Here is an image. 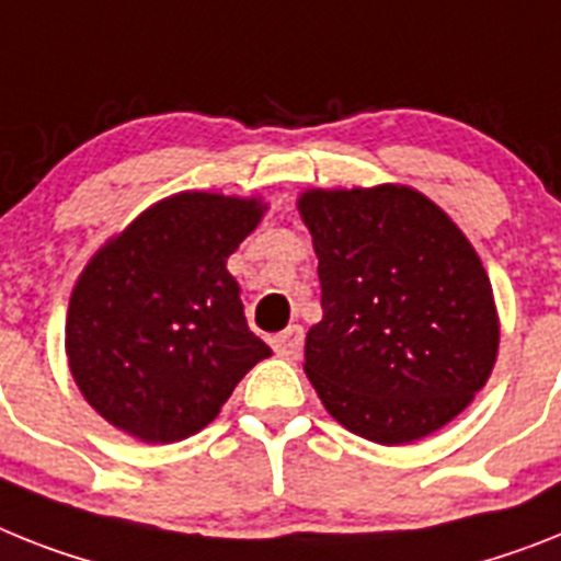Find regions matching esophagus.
<instances>
[{"label": "esophagus", "instance_id": "1", "mask_svg": "<svg viewBox=\"0 0 561 561\" xmlns=\"http://www.w3.org/2000/svg\"><path fill=\"white\" fill-rule=\"evenodd\" d=\"M272 346H275V353L280 355V358H298L300 350H304V327H300V323L286 327L280 335L272 337Z\"/></svg>", "mask_w": 561, "mask_h": 561}]
</instances>
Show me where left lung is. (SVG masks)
<instances>
[{
	"instance_id": "left-lung-1",
	"label": "left lung",
	"mask_w": 561,
	"mask_h": 561,
	"mask_svg": "<svg viewBox=\"0 0 561 561\" xmlns=\"http://www.w3.org/2000/svg\"><path fill=\"white\" fill-rule=\"evenodd\" d=\"M321 323L309 381L346 430L407 444L456 419L496 364L490 277L450 217L404 186L307 192Z\"/></svg>"
}]
</instances>
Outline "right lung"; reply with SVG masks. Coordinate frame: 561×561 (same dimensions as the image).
I'll return each mask as SVG.
<instances>
[{
    "instance_id": "right-lung-1",
    "label": "right lung",
    "mask_w": 561,
    "mask_h": 561,
    "mask_svg": "<svg viewBox=\"0 0 561 561\" xmlns=\"http://www.w3.org/2000/svg\"><path fill=\"white\" fill-rule=\"evenodd\" d=\"M261 215L257 201L174 194L88 263L65 346L77 387L114 427L151 444L194 436L270 358L226 270Z\"/></svg>"
}]
</instances>
